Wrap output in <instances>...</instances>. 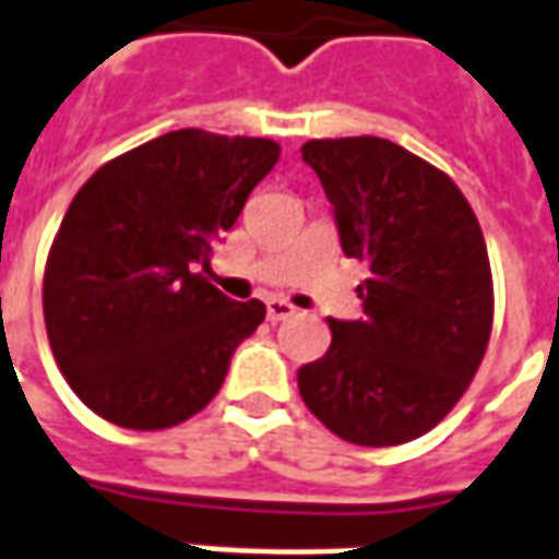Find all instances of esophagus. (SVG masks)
Here are the masks:
<instances>
[{"label": "esophagus", "instance_id": "esophagus-1", "mask_svg": "<svg viewBox=\"0 0 559 559\" xmlns=\"http://www.w3.org/2000/svg\"><path fill=\"white\" fill-rule=\"evenodd\" d=\"M293 313H296V308H293L287 299H269L266 301V317L272 322L287 320V317H293Z\"/></svg>", "mask_w": 559, "mask_h": 559}]
</instances>
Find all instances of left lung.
I'll list each match as a JSON object with an SVG mask.
<instances>
[{
  "label": "left lung",
  "instance_id": "1",
  "mask_svg": "<svg viewBox=\"0 0 559 559\" xmlns=\"http://www.w3.org/2000/svg\"><path fill=\"white\" fill-rule=\"evenodd\" d=\"M346 258L364 260L361 320H329L332 346L299 370L305 406L343 441L394 448L441 424L465 394L491 334L486 239L459 186L406 147L313 139Z\"/></svg>",
  "mask_w": 559,
  "mask_h": 559
}]
</instances>
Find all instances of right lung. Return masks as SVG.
<instances>
[{"mask_svg":"<svg viewBox=\"0 0 559 559\" xmlns=\"http://www.w3.org/2000/svg\"><path fill=\"white\" fill-rule=\"evenodd\" d=\"M278 156L272 139L165 132L97 168L70 201L44 272V320L94 415L168 429L218 394L266 305L227 299L204 272Z\"/></svg>","mask_w":559,"mask_h":559,"instance_id":"1","label":"right lung"}]
</instances>
